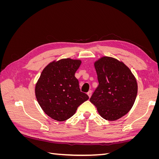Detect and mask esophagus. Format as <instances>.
Masks as SVG:
<instances>
[{"instance_id": "obj_1", "label": "esophagus", "mask_w": 159, "mask_h": 159, "mask_svg": "<svg viewBox=\"0 0 159 159\" xmlns=\"http://www.w3.org/2000/svg\"><path fill=\"white\" fill-rule=\"evenodd\" d=\"M91 93H92V91H91V90L90 91H89L87 93V94L88 95V96H89V98H91Z\"/></svg>"}]
</instances>
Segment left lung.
<instances>
[{
    "mask_svg": "<svg viewBox=\"0 0 159 159\" xmlns=\"http://www.w3.org/2000/svg\"><path fill=\"white\" fill-rule=\"evenodd\" d=\"M99 85L90 98L99 114L108 121L125 115L137 95L135 77L123 61L103 56L94 62Z\"/></svg>",
    "mask_w": 159,
    "mask_h": 159,
    "instance_id": "left-lung-1",
    "label": "left lung"
}]
</instances>
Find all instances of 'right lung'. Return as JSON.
<instances>
[{
    "mask_svg": "<svg viewBox=\"0 0 159 159\" xmlns=\"http://www.w3.org/2000/svg\"><path fill=\"white\" fill-rule=\"evenodd\" d=\"M80 60L63 58L52 61L42 70L35 85L36 98L44 113L57 121L75 114L81 104L89 99L81 92L75 73Z\"/></svg>",
    "mask_w": 159,
    "mask_h": 159,
    "instance_id": "1",
    "label": "right lung"
}]
</instances>
